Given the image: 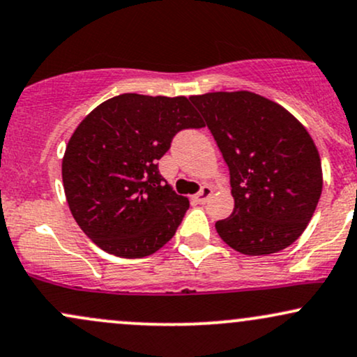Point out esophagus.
I'll use <instances>...</instances> for the list:
<instances>
[{
  "mask_svg": "<svg viewBox=\"0 0 357 357\" xmlns=\"http://www.w3.org/2000/svg\"><path fill=\"white\" fill-rule=\"evenodd\" d=\"M211 195H213V188H211V186H203L202 191H199L198 195L195 196V199H196V202H198L199 204H204V203L208 202V199L211 198Z\"/></svg>",
  "mask_w": 357,
  "mask_h": 357,
  "instance_id": "34e87169",
  "label": "esophagus"
}]
</instances>
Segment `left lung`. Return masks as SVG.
I'll return each instance as SVG.
<instances>
[{
    "label": "left lung",
    "mask_w": 357,
    "mask_h": 357,
    "mask_svg": "<svg viewBox=\"0 0 357 357\" xmlns=\"http://www.w3.org/2000/svg\"><path fill=\"white\" fill-rule=\"evenodd\" d=\"M190 100L230 169L235 208L216 221L220 238L243 255H268L292 245L322 192L321 159L305 127L252 92H213Z\"/></svg>",
    "instance_id": "left-lung-1"
}]
</instances>
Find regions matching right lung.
Masks as SVG:
<instances>
[{"label":"right lung","mask_w":357,"mask_h":357,"mask_svg":"<svg viewBox=\"0 0 357 357\" xmlns=\"http://www.w3.org/2000/svg\"><path fill=\"white\" fill-rule=\"evenodd\" d=\"M202 127L186 97L122 93L93 109L61 162L65 196L82 231L122 258L165 247L190 202L166 184L158 161L179 130Z\"/></svg>","instance_id":"add662e5"}]
</instances>
